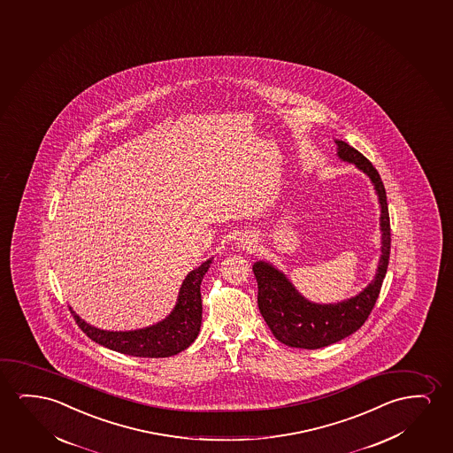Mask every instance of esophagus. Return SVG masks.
Masks as SVG:
<instances>
[{
    "mask_svg": "<svg viewBox=\"0 0 453 453\" xmlns=\"http://www.w3.org/2000/svg\"><path fill=\"white\" fill-rule=\"evenodd\" d=\"M256 243H257V241H256L255 236H251V234H242V236L237 239L236 247L241 250V251H253V250L257 247Z\"/></svg>",
    "mask_w": 453,
    "mask_h": 453,
    "instance_id": "1",
    "label": "esophagus"
}]
</instances>
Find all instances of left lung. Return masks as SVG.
Listing matches in <instances>:
<instances>
[{"instance_id":"8db88e82","label":"left lung","mask_w":453,"mask_h":453,"mask_svg":"<svg viewBox=\"0 0 453 453\" xmlns=\"http://www.w3.org/2000/svg\"><path fill=\"white\" fill-rule=\"evenodd\" d=\"M338 158L350 163L371 180L380 208V257L374 280L362 292L348 300L319 304L307 300L296 290L287 274L272 262L257 261L253 273L257 280V306L270 331L280 343L301 349H319L343 338L362 327L376 304L389 259L388 203L387 192L376 167L362 153L348 142L335 140Z\"/></svg>"}]
</instances>
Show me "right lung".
<instances>
[{"mask_svg": "<svg viewBox=\"0 0 453 453\" xmlns=\"http://www.w3.org/2000/svg\"><path fill=\"white\" fill-rule=\"evenodd\" d=\"M214 257L191 270L180 287L177 303L166 319L157 325L134 331H104L81 319L73 307L71 313L87 337L101 346L132 357H171L191 346L202 326L200 284Z\"/></svg>", "mask_w": 453, "mask_h": 453, "instance_id": "1", "label": "right lung"}]
</instances>
